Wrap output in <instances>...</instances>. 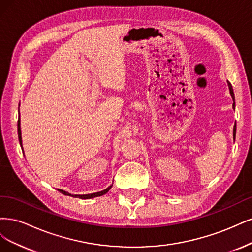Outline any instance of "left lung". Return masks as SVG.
Listing matches in <instances>:
<instances>
[{"label":"left lung","mask_w":252,"mask_h":252,"mask_svg":"<svg viewBox=\"0 0 252 252\" xmlns=\"http://www.w3.org/2000/svg\"><path fill=\"white\" fill-rule=\"evenodd\" d=\"M227 85H228L229 92H230V95H231V97H232V100H233L232 107H233V109H234V108H235V103H234V93H233V89H232V86H231V84L228 82V80H227ZM235 131H237V127H235V126H234V127H233V136L235 135Z\"/></svg>","instance_id":"8db88e82"}]
</instances>
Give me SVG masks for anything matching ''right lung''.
Returning <instances> with one entry per match:
<instances>
[{
  "instance_id": "right-lung-1",
  "label": "right lung",
  "mask_w": 252,
  "mask_h": 252,
  "mask_svg": "<svg viewBox=\"0 0 252 252\" xmlns=\"http://www.w3.org/2000/svg\"><path fill=\"white\" fill-rule=\"evenodd\" d=\"M19 113H20V111H19ZM18 135H19L20 144H21V147H22V149H23V145H22V132H21V119H20V117H19V120H18ZM112 185H113V184H111V185L109 186V188H107V189L101 190V191L94 192V193H88V194H72V193H70V192H68V191H66V190H63V189H58V190H59L60 192H62L63 194H66V196H71V197L80 198V199H92V198L99 197V196H102V194H104V193H107V192L111 189Z\"/></svg>"
}]
</instances>
